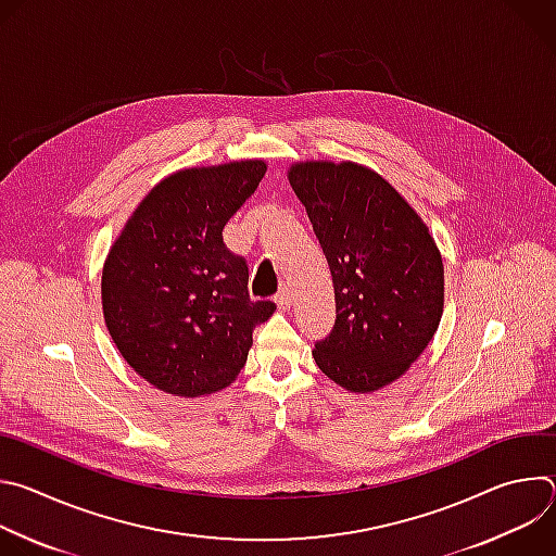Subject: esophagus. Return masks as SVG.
I'll return each instance as SVG.
<instances>
[{"instance_id":"34e87169","label":"esophagus","mask_w":556,"mask_h":556,"mask_svg":"<svg viewBox=\"0 0 556 556\" xmlns=\"http://www.w3.org/2000/svg\"><path fill=\"white\" fill-rule=\"evenodd\" d=\"M275 301H277V307H279V309H283V312H286V309H290V305H292V296H290V290H288V288H281Z\"/></svg>"}]
</instances>
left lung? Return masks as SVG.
Segmentation results:
<instances>
[{"label": "left lung", "instance_id": "1", "mask_svg": "<svg viewBox=\"0 0 556 556\" xmlns=\"http://www.w3.org/2000/svg\"><path fill=\"white\" fill-rule=\"evenodd\" d=\"M288 180L334 283L337 321L312 356L348 391H376L412 367L440 326V251L409 202L363 165L296 163Z\"/></svg>", "mask_w": 556, "mask_h": 556}]
</instances>
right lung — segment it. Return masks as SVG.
<instances>
[{"mask_svg": "<svg viewBox=\"0 0 556 556\" xmlns=\"http://www.w3.org/2000/svg\"><path fill=\"white\" fill-rule=\"evenodd\" d=\"M264 174V161L176 172L144 195L110 249L105 326L127 365L161 391L198 399L228 387L255 326L277 309L251 299L247 260L222 240Z\"/></svg>", "mask_w": 556, "mask_h": 556, "instance_id": "right-lung-1", "label": "right lung"}]
</instances>
